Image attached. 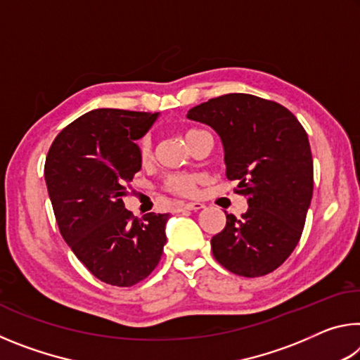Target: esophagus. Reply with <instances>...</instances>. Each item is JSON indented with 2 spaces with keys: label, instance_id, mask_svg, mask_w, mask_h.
<instances>
[{
  "label": "esophagus",
  "instance_id": "1",
  "mask_svg": "<svg viewBox=\"0 0 360 360\" xmlns=\"http://www.w3.org/2000/svg\"><path fill=\"white\" fill-rule=\"evenodd\" d=\"M205 205L198 203V202H191V203H184L182 205V210H188V211H200L203 210Z\"/></svg>",
  "mask_w": 360,
  "mask_h": 360
}]
</instances>
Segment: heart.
<instances>
[{
  "label": "heart",
  "mask_w": 360,
  "mask_h": 360,
  "mask_svg": "<svg viewBox=\"0 0 360 360\" xmlns=\"http://www.w3.org/2000/svg\"><path fill=\"white\" fill-rule=\"evenodd\" d=\"M202 130L197 129H191L186 131V143L188 144V141L200 133ZM138 155L139 160L143 163H148L150 160L152 155V149H150V139L149 136H143L138 141ZM198 184V178L195 174H188V173H174L169 174L168 178L165 179V188L169 192H173L176 195H181V197H191V195L195 193V188H197Z\"/></svg>",
  "instance_id": "heart-1"
}]
</instances>
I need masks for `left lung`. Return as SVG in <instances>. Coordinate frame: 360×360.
Wrapping results in <instances>:
<instances>
[{
  "label": "left lung",
  "mask_w": 360,
  "mask_h": 360,
  "mask_svg": "<svg viewBox=\"0 0 360 360\" xmlns=\"http://www.w3.org/2000/svg\"><path fill=\"white\" fill-rule=\"evenodd\" d=\"M210 125L224 146L227 178L248 211L227 214L211 238L212 255L238 276L276 270L300 240L313 197V157L308 135L289 109L248 94L211 98L187 112Z\"/></svg>",
  "instance_id": "1"
}]
</instances>
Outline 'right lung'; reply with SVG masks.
I'll return each mask as SVG.
<instances>
[{
  "label": "right lung",
  "mask_w": 360,
  "mask_h": 360,
  "mask_svg": "<svg viewBox=\"0 0 360 360\" xmlns=\"http://www.w3.org/2000/svg\"><path fill=\"white\" fill-rule=\"evenodd\" d=\"M158 114L94 109L58 133L44 165L60 233L100 281L130 288L148 278L167 243L168 214L135 217L125 210L141 169L136 139Z\"/></svg>",
  "instance_id": "right-lung-1"
}]
</instances>
